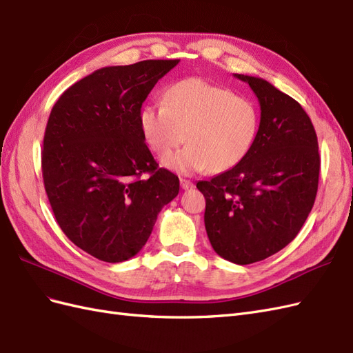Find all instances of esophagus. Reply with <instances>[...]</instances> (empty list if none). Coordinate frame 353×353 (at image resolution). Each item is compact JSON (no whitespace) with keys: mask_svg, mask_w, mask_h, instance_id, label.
<instances>
[{"mask_svg":"<svg viewBox=\"0 0 353 353\" xmlns=\"http://www.w3.org/2000/svg\"><path fill=\"white\" fill-rule=\"evenodd\" d=\"M179 183H181V188H183V190H190V188L194 187V184L191 183V181H188V179H181Z\"/></svg>","mask_w":353,"mask_h":353,"instance_id":"34e87169","label":"esophagus"}]
</instances>
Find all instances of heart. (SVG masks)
I'll use <instances>...</instances> for the list:
<instances>
[{
  "mask_svg": "<svg viewBox=\"0 0 353 353\" xmlns=\"http://www.w3.org/2000/svg\"><path fill=\"white\" fill-rule=\"evenodd\" d=\"M256 103L200 78L170 85L162 104H148L140 113L147 145L165 156L182 142L188 145L162 159L175 172L193 175L208 168L225 172L249 154L259 132Z\"/></svg>",
  "mask_w": 353,
  "mask_h": 353,
  "instance_id": "heart-1",
  "label": "heart"
}]
</instances>
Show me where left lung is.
I'll return each mask as SVG.
<instances>
[{
	"instance_id": "obj_1",
	"label": "left lung",
	"mask_w": 353,
	"mask_h": 353,
	"mask_svg": "<svg viewBox=\"0 0 353 353\" xmlns=\"http://www.w3.org/2000/svg\"><path fill=\"white\" fill-rule=\"evenodd\" d=\"M261 104V125L239 165L197 188L206 199L205 227L221 258L249 265L290 243L311 212L319 153L314 125L302 105L262 78L234 73Z\"/></svg>"
}]
</instances>
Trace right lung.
Returning <instances> with one entry per match:
<instances>
[{
  "label": "right lung",
  "mask_w": 353,
  "mask_h": 353,
  "mask_svg": "<svg viewBox=\"0 0 353 353\" xmlns=\"http://www.w3.org/2000/svg\"><path fill=\"white\" fill-rule=\"evenodd\" d=\"M179 60L108 66L73 83L52 105L42 176L56 221L79 249L123 262L143 249L179 179L144 143L141 105Z\"/></svg>",
  "instance_id": "right-lung-1"
}]
</instances>
